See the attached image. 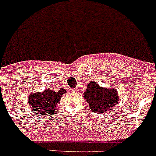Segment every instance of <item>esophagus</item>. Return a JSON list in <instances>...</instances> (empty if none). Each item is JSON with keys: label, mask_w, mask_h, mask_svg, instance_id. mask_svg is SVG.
<instances>
[{"label": "esophagus", "mask_w": 156, "mask_h": 156, "mask_svg": "<svg viewBox=\"0 0 156 156\" xmlns=\"http://www.w3.org/2000/svg\"><path fill=\"white\" fill-rule=\"evenodd\" d=\"M78 92V88H76L74 89H73L72 90V92Z\"/></svg>", "instance_id": "1"}]
</instances>
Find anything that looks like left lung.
I'll use <instances>...</instances> for the list:
<instances>
[{"mask_svg":"<svg viewBox=\"0 0 156 156\" xmlns=\"http://www.w3.org/2000/svg\"><path fill=\"white\" fill-rule=\"evenodd\" d=\"M83 97L91 111L100 114L111 111L119 101L117 89L102 87L93 80L88 83Z\"/></svg>","mask_w":156,"mask_h":156,"instance_id":"obj_1","label":"left lung"}]
</instances>
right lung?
Instances as JSON below:
<instances>
[{"mask_svg": "<svg viewBox=\"0 0 156 156\" xmlns=\"http://www.w3.org/2000/svg\"><path fill=\"white\" fill-rule=\"evenodd\" d=\"M65 93L67 91L63 88L58 92L46 89L42 92L30 93L28 94L29 108L34 113H39V115H51L54 113L55 107Z\"/></svg>", "mask_w": 156, "mask_h": 156, "instance_id": "right-lung-1", "label": "right lung"}]
</instances>
